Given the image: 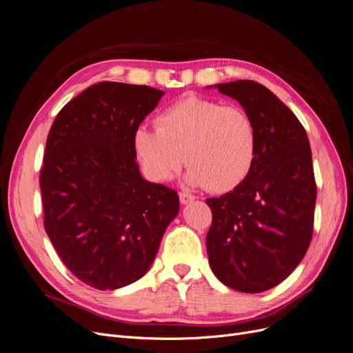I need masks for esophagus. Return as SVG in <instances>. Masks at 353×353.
Here are the masks:
<instances>
[{"mask_svg":"<svg viewBox=\"0 0 353 353\" xmlns=\"http://www.w3.org/2000/svg\"><path fill=\"white\" fill-rule=\"evenodd\" d=\"M194 196L193 194H188V193H179V201L181 205H188V203L194 201Z\"/></svg>","mask_w":353,"mask_h":353,"instance_id":"obj_1","label":"esophagus"}]
</instances>
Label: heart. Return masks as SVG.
<instances>
[{
  "label": "heart",
  "mask_w": 353,
  "mask_h": 353,
  "mask_svg": "<svg viewBox=\"0 0 353 353\" xmlns=\"http://www.w3.org/2000/svg\"><path fill=\"white\" fill-rule=\"evenodd\" d=\"M156 126L137 128L132 145L144 174L157 183L169 181L187 160V184L227 193L254 165L256 126L237 105L185 95L157 114Z\"/></svg>",
  "instance_id": "1"
}]
</instances>
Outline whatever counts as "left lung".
Listing matches in <instances>:
<instances>
[{
	"label": "left lung",
	"mask_w": 353,
	"mask_h": 353,
	"mask_svg": "<svg viewBox=\"0 0 353 353\" xmlns=\"http://www.w3.org/2000/svg\"><path fill=\"white\" fill-rule=\"evenodd\" d=\"M215 88L252 117L258 154L240 185L206 200L209 263L222 284L261 293L285 280L311 244L316 201L311 145L294 113L262 83L241 79Z\"/></svg>",
	"instance_id": "1"
}]
</instances>
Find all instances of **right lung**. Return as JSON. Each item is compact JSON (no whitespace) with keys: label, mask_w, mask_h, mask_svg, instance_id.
I'll use <instances>...</instances> for the list:
<instances>
[{"label":"right lung","mask_w":353,"mask_h":353,"mask_svg":"<svg viewBox=\"0 0 353 353\" xmlns=\"http://www.w3.org/2000/svg\"><path fill=\"white\" fill-rule=\"evenodd\" d=\"M163 94L99 82L70 100L48 132L39 176L44 227L69 271L99 290L140 280L179 212L174 190L143 178L132 145Z\"/></svg>","instance_id":"right-lung-1"}]
</instances>
